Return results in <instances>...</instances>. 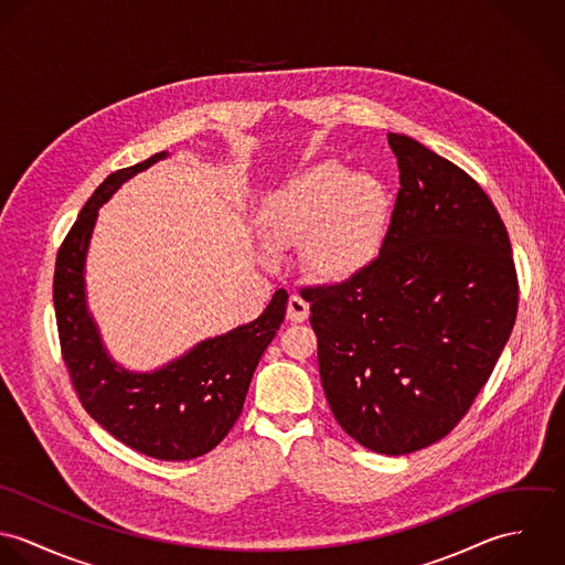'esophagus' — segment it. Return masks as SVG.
Returning <instances> with one entry per match:
<instances>
[{
    "instance_id": "esophagus-1",
    "label": "esophagus",
    "mask_w": 565,
    "mask_h": 565,
    "mask_svg": "<svg viewBox=\"0 0 565 565\" xmlns=\"http://www.w3.org/2000/svg\"><path fill=\"white\" fill-rule=\"evenodd\" d=\"M309 318V302L302 300L298 294H294L287 302V320L289 322H305Z\"/></svg>"
}]
</instances>
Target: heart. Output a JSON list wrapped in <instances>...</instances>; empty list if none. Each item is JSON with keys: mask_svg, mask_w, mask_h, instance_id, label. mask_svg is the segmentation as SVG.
Instances as JSON below:
<instances>
[{"mask_svg": "<svg viewBox=\"0 0 565 565\" xmlns=\"http://www.w3.org/2000/svg\"><path fill=\"white\" fill-rule=\"evenodd\" d=\"M392 209V191L381 175L320 161L282 180L263 200L256 226L267 256L300 242L313 274L350 280L383 252Z\"/></svg>", "mask_w": 565, "mask_h": 565, "instance_id": "obj_1", "label": "heart"}]
</instances>
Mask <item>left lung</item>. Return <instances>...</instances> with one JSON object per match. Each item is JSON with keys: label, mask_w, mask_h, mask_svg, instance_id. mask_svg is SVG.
<instances>
[{"label": "left lung", "mask_w": 565, "mask_h": 565, "mask_svg": "<svg viewBox=\"0 0 565 565\" xmlns=\"http://www.w3.org/2000/svg\"><path fill=\"white\" fill-rule=\"evenodd\" d=\"M401 191L387 242L359 276L302 289L323 394L367 450L446 437L483 390L518 316L507 228L477 180L390 132Z\"/></svg>", "instance_id": "1"}]
</instances>
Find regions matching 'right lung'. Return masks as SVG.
<instances>
[{
  "label": "right lung",
  "mask_w": 565,
  "mask_h": 565,
  "mask_svg": "<svg viewBox=\"0 0 565 565\" xmlns=\"http://www.w3.org/2000/svg\"><path fill=\"white\" fill-rule=\"evenodd\" d=\"M167 157L159 152L110 173L88 198L56 256L54 309L63 359L86 413L141 455L186 461L213 450L237 422L252 374L285 320L289 296L278 289L254 322L209 337L152 372L126 370L108 354L84 282L97 211L126 180Z\"/></svg>",
  "instance_id": "obj_1"
}]
</instances>
